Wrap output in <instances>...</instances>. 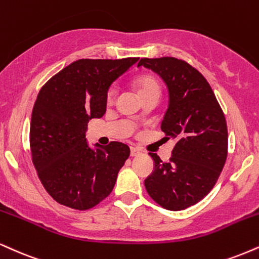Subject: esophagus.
Returning <instances> with one entry per match:
<instances>
[{
  "label": "esophagus",
  "mask_w": 259,
  "mask_h": 259,
  "mask_svg": "<svg viewBox=\"0 0 259 259\" xmlns=\"http://www.w3.org/2000/svg\"><path fill=\"white\" fill-rule=\"evenodd\" d=\"M141 154V149L138 147H132L130 148V155L132 157H138V155Z\"/></svg>",
  "instance_id": "34e87169"
}]
</instances>
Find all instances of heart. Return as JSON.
Segmentation results:
<instances>
[{
    "label": "heart",
    "instance_id": "1",
    "mask_svg": "<svg viewBox=\"0 0 259 259\" xmlns=\"http://www.w3.org/2000/svg\"><path fill=\"white\" fill-rule=\"evenodd\" d=\"M136 87H138V93L141 99L147 95L159 94L160 93L159 82L152 76H143L141 78H139L138 82H136ZM116 85H111L107 90V94H106V101H107L108 104H111V102H113L114 99H116Z\"/></svg>",
    "mask_w": 259,
    "mask_h": 259
}]
</instances>
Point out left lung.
<instances>
[{"label":"left lung","mask_w":259,"mask_h":259,"mask_svg":"<svg viewBox=\"0 0 259 259\" xmlns=\"http://www.w3.org/2000/svg\"><path fill=\"white\" fill-rule=\"evenodd\" d=\"M138 66L158 73L169 89V107L161 121L166 138L175 139L170 161L149 153L153 172L145 187L161 207L180 211L206 197L228 154L227 121L213 90L195 67L172 57L143 58Z\"/></svg>","instance_id":"8db88e82"}]
</instances>
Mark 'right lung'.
<instances>
[{"mask_svg":"<svg viewBox=\"0 0 259 259\" xmlns=\"http://www.w3.org/2000/svg\"><path fill=\"white\" fill-rule=\"evenodd\" d=\"M138 60L80 59L40 88L31 116V155L43 187L59 204L84 211L111 194L130 148L118 141L90 148L87 125L104 116L112 82Z\"/></svg>","mask_w":259,"mask_h":259,"instance_id":"obj_1","label":"right lung"}]
</instances>
